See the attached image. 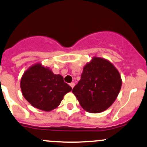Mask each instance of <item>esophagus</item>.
<instances>
[{
  "label": "esophagus",
  "mask_w": 147,
  "mask_h": 147,
  "mask_svg": "<svg viewBox=\"0 0 147 147\" xmlns=\"http://www.w3.org/2000/svg\"><path fill=\"white\" fill-rule=\"evenodd\" d=\"M70 86L72 87V88H73V87L75 86V83H74V82H71L70 84Z\"/></svg>",
  "instance_id": "34e87169"
}]
</instances>
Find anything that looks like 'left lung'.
Here are the masks:
<instances>
[{
    "mask_svg": "<svg viewBox=\"0 0 147 147\" xmlns=\"http://www.w3.org/2000/svg\"><path fill=\"white\" fill-rule=\"evenodd\" d=\"M121 85V77L115 66L107 59L94 56L84 66L81 80L72 93L85 111L96 114L112 105Z\"/></svg>",
    "mask_w": 147,
    "mask_h": 147,
    "instance_id": "left-lung-1",
    "label": "left lung"
}]
</instances>
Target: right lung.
<instances>
[{
    "label": "right lung",
    "instance_id": "add662e5",
    "mask_svg": "<svg viewBox=\"0 0 147 147\" xmlns=\"http://www.w3.org/2000/svg\"><path fill=\"white\" fill-rule=\"evenodd\" d=\"M20 87L24 98L33 107L50 112L59 107L63 96L72 88L61 75H55L48 67L36 63L24 72Z\"/></svg>",
    "mask_w": 147,
    "mask_h": 147
}]
</instances>
